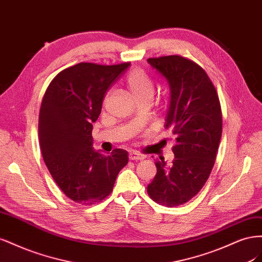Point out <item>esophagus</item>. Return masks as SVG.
I'll list each match as a JSON object with an SVG mask.
<instances>
[{
  "instance_id": "esophagus-1",
  "label": "esophagus",
  "mask_w": 262,
  "mask_h": 262,
  "mask_svg": "<svg viewBox=\"0 0 262 262\" xmlns=\"http://www.w3.org/2000/svg\"><path fill=\"white\" fill-rule=\"evenodd\" d=\"M129 158H130V160H132V161H142V160H144L145 156L138 153V152H134V150H132V152L129 153Z\"/></svg>"
}]
</instances>
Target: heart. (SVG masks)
<instances>
[{
	"label": "heart",
	"instance_id": "obj_1",
	"mask_svg": "<svg viewBox=\"0 0 262 262\" xmlns=\"http://www.w3.org/2000/svg\"><path fill=\"white\" fill-rule=\"evenodd\" d=\"M125 85L132 97L139 100L145 97L152 98L154 86L148 75L141 69H133L125 77Z\"/></svg>",
	"mask_w": 262,
	"mask_h": 262
}]
</instances>
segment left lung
Wrapping results in <instances>:
<instances>
[{
	"instance_id": "left-lung-1",
	"label": "left lung",
	"mask_w": 262,
	"mask_h": 262,
	"mask_svg": "<svg viewBox=\"0 0 262 262\" xmlns=\"http://www.w3.org/2000/svg\"><path fill=\"white\" fill-rule=\"evenodd\" d=\"M165 78L169 104L165 126L176 134L170 165L156 161L157 172L147 192L166 207L184 204L200 191L215 161L222 136V113L214 85L205 71L180 55L147 59Z\"/></svg>"
}]
</instances>
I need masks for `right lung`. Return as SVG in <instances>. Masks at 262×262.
Instances as JSON below:
<instances>
[{
	"label": "right lung",
	"mask_w": 262,
	"mask_h": 262,
	"mask_svg": "<svg viewBox=\"0 0 262 262\" xmlns=\"http://www.w3.org/2000/svg\"><path fill=\"white\" fill-rule=\"evenodd\" d=\"M129 67L78 63L60 72L45 93L38 124L43 161L64 194L83 205L109 195L129 161L124 149L95 150L92 137L106 92Z\"/></svg>",
	"instance_id": "obj_1"
}]
</instances>
